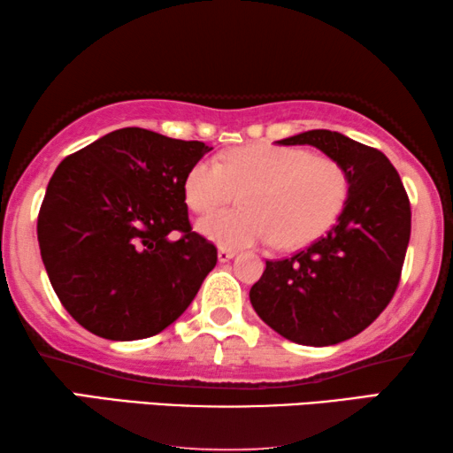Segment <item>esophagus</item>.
I'll use <instances>...</instances> for the list:
<instances>
[{"instance_id": "obj_1", "label": "esophagus", "mask_w": 453, "mask_h": 453, "mask_svg": "<svg viewBox=\"0 0 453 453\" xmlns=\"http://www.w3.org/2000/svg\"><path fill=\"white\" fill-rule=\"evenodd\" d=\"M234 256H235V250H229V248H219V250H218V260H219L221 264L229 262Z\"/></svg>"}]
</instances>
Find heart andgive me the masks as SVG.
<instances>
[{
	"label": "heart",
	"mask_w": 453,
	"mask_h": 453,
	"mask_svg": "<svg viewBox=\"0 0 453 453\" xmlns=\"http://www.w3.org/2000/svg\"><path fill=\"white\" fill-rule=\"evenodd\" d=\"M193 211L207 213L242 193V207L199 219L205 238L226 248L274 240L298 248L320 238L347 205L350 179L341 161L303 147H242L191 165L183 183Z\"/></svg>",
	"instance_id": "b5f03b06"
}]
</instances>
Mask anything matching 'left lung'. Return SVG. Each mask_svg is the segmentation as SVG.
Returning a JSON list of instances; mask_svg holds the SVG:
<instances>
[{
  "label": "left lung",
  "mask_w": 453,
  "mask_h": 453,
  "mask_svg": "<svg viewBox=\"0 0 453 453\" xmlns=\"http://www.w3.org/2000/svg\"><path fill=\"white\" fill-rule=\"evenodd\" d=\"M278 145H312L341 161L350 193L322 238L284 260L265 262L250 303L284 339L328 347L353 339L391 303L411 235V207L381 150L325 128Z\"/></svg>",
  "instance_id": "left-lung-1"
}]
</instances>
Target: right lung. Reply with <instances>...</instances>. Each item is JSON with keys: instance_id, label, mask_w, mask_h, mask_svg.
<instances>
[{"instance_id": "obj_1", "label": "right lung", "mask_w": 453, "mask_h": 453, "mask_svg": "<svg viewBox=\"0 0 453 453\" xmlns=\"http://www.w3.org/2000/svg\"><path fill=\"white\" fill-rule=\"evenodd\" d=\"M210 150L127 127L58 165L38 242L50 284L78 325L109 341L147 339L191 304L218 250L191 232L183 183Z\"/></svg>"}]
</instances>
